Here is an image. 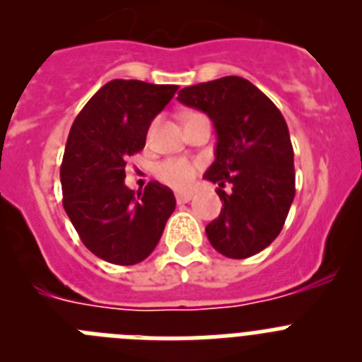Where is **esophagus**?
<instances>
[{
    "instance_id": "1",
    "label": "esophagus",
    "mask_w": 362,
    "mask_h": 362,
    "mask_svg": "<svg viewBox=\"0 0 362 362\" xmlns=\"http://www.w3.org/2000/svg\"><path fill=\"white\" fill-rule=\"evenodd\" d=\"M175 199H177L179 204L188 203V201L192 199V194L190 192H177V194H175Z\"/></svg>"
}]
</instances>
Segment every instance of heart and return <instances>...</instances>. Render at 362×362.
Wrapping results in <instances>:
<instances>
[{"mask_svg":"<svg viewBox=\"0 0 362 362\" xmlns=\"http://www.w3.org/2000/svg\"><path fill=\"white\" fill-rule=\"evenodd\" d=\"M163 183L174 188L190 187L197 174V163H192L185 158H172L163 161L156 170Z\"/></svg>","mask_w":362,"mask_h":362,"instance_id":"b5f03b06","label":"heart"}]
</instances>
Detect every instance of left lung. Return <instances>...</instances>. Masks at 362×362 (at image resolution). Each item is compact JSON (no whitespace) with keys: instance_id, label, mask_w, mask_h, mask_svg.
<instances>
[{"instance_id":"left-lung-1","label":"left lung","mask_w":362,"mask_h":362,"mask_svg":"<svg viewBox=\"0 0 362 362\" xmlns=\"http://www.w3.org/2000/svg\"><path fill=\"white\" fill-rule=\"evenodd\" d=\"M177 99L204 112L217 134L216 159L204 179L219 185L223 209L206 226V238L226 257H252L279 235L296 196L286 121L257 86L239 76L187 86ZM226 182L232 192L222 190Z\"/></svg>"}]
</instances>
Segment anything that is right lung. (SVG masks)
<instances>
[{"label": "right lung", "mask_w": 362, "mask_h": 362, "mask_svg": "<svg viewBox=\"0 0 362 362\" xmlns=\"http://www.w3.org/2000/svg\"><path fill=\"white\" fill-rule=\"evenodd\" d=\"M177 85L114 79L83 107L62 163L63 206L79 239L107 263H141L175 210L174 192L150 181L136 194L124 185L127 159L141 152L150 123Z\"/></svg>", "instance_id": "obj_1"}]
</instances>
